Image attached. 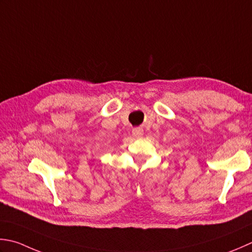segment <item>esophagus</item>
Returning a JSON list of instances; mask_svg holds the SVG:
<instances>
[{
	"instance_id": "34e87169",
	"label": "esophagus",
	"mask_w": 252,
	"mask_h": 252,
	"mask_svg": "<svg viewBox=\"0 0 252 252\" xmlns=\"http://www.w3.org/2000/svg\"><path fill=\"white\" fill-rule=\"evenodd\" d=\"M132 133H133V135L134 136H142L143 135V130L142 129H139V127H136V129H133V131H132Z\"/></svg>"
}]
</instances>
